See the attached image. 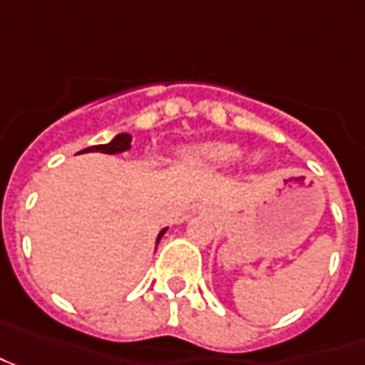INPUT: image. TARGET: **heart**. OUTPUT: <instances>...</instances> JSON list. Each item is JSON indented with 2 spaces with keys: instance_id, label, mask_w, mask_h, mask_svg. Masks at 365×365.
<instances>
[{
  "instance_id": "1",
  "label": "heart",
  "mask_w": 365,
  "mask_h": 365,
  "mask_svg": "<svg viewBox=\"0 0 365 365\" xmlns=\"http://www.w3.org/2000/svg\"><path fill=\"white\" fill-rule=\"evenodd\" d=\"M243 150L233 143H222V140H207V143L188 146L185 156L188 160L197 163L200 166L219 168V166L235 165L241 158Z\"/></svg>"
}]
</instances>
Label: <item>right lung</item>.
<instances>
[{"instance_id": "1", "label": "right lung", "mask_w": 365, "mask_h": 365, "mask_svg": "<svg viewBox=\"0 0 365 365\" xmlns=\"http://www.w3.org/2000/svg\"><path fill=\"white\" fill-rule=\"evenodd\" d=\"M130 143H132V136L130 134H126V132H120V134H116L110 143L106 144H96V146H88V148H84L82 153H104V154H120L124 153V150H128L130 148ZM80 154V153H78ZM166 229L168 227H165L160 233H158V237H156V245H158V241L163 239V235L166 233Z\"/></svg>"}]
</instances>
